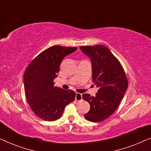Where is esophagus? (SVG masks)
Here are the masks:
<instances>
[{
    "mask_svg": "<svg viewBox=\"0 0 151 151\" xmlns=\"http://www.w3.org/2000/svg\"><path fill=\"white\" fill-rule=\"evenodd\" d=\"M82 100V94L79 93H76V101H80Z\"/></svg>",
    "mask_w": 151,
    "mask_h": 151,
    "instance_id": "esophagus-1",
    "label": "esophagus"
}]
</instances>
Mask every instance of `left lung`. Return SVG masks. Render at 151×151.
Returning a JSON list of instances; mask_svg holds the SVG:
<instances>
[{
    "label": "left lung",
    "mask_w": 151,
    "mask_h": 151,
    "mask_svg": "<svg viewBox=\"0 0 151 151\" xmlns=\"http://www.w3.org/2000/svg\"><path fill=\"white\" fill-rule=\"evenodd\" d=\"M84 54L91 58L92 79L98 88L96 96L82 95L90 104L85 119L93 122L106 119L115 112L128 87V80L121 63L109 49L103 45L82 46Z\"/></svg>",
    "instance_id": "1"
}]
</instances>
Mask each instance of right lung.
Returning <instances> with one entry per match:
<instances>
[{
	"instance_id": "1",
	"label": "right lung",
	"mask_w": 151,
	"mask_h": 151,
	"mask_svg": "<svg viewBox=\"0 0 151 151\" xmlns=\"http://www.w3.org/2000/svg\"><path fill=\"white\" fill-rule=\"evenodd\" d=\"M77 47L54 45L45 49L31 62L24 74V86L29 105L39 118L54 121L60 118L65 106L73 102L76 93L54 86L64 58Z\"/></svg>"
}]
</instances>
